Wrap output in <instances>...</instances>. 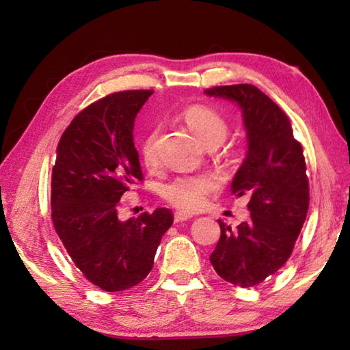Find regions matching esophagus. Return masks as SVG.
Segmentation results:
<instances>
[{
  "label": "esophagus",
  "mask_w": 350,
  "mask_h": 350,
  "mask_svg": "<svg viewBox=\"0 0 350 350\" xmlns=\"http://www.w3.org/2000/svg\"><path fill=\"white\" fill-rule=\"evenodd\" d=\"M189 217H191V215H188V213H183V211H176L174 213V222H183Z\"/></svg>",
  "instance_id": "1"
}]
</instances>
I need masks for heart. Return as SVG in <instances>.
<instances>
[{
	"label": "heart",
	"instance_id": "1",
	"mask_svg": "<svg viewBox=\"0 0 350 350\" xmlns=\"http://www.w3.org/2000/svg\"><path fill=\"white\" fill-rule=\"evenodd\" d=\"M183 122L189 131L196 135L200 144L206 148L224 144L228 134V125L217 111L208 106H189L182 114ZM157 129L146 135L142 144V157L146 167H156L157 163ZM217 187V179L211 174L179 176L168 182L162 189V196L177 210L194 213L204 208L206 196Z\"/></svg>",
	"mask_w": 350,
	"mask_h": 350
}]
</instances>
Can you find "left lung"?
I'll use <instances>...</instances> for the list:
<instances>
[{
    "label": "left lung",
    "mask_w": 350,
    "mask_h": 350,
    "mask_svg": "<svg viewBox=\"0 0 350 350\" xmlns=\"http://www.w3.org/2000/svg\"><path fill=\"white\" fill-rule=\"evenodd\" d=\"M205 94L239 106L248 150L232 193L250 196L247 222L232 228L217 221L221 238L210 260L222 280L253 287L287 262L306 221L309 180L303 148L287 116L256 86H216Z\"/></svg>",
    "instance_id": "left-lung-1"
}]
</instances>
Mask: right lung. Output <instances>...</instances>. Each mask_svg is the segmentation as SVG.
<instances>
[{
  "label": "right lung",
  "instance_id": "1",
  "mask_svg": "<svg viewBox=\"0 0 350 350\" xmlns=\"http://www.w3.org/2000/svg\"><path fill=\"white\" fill-rule=\"evenodd\" d=\"M152 91L116 92L88 106L63 133L52 168V222L85 278L106 292L137 286L150 273L168 208L118 216L123 194L144 179L134 120Z\"/></svg>",
  "mask_w": 350,
  "mask_h": 350
}]
</instances>
